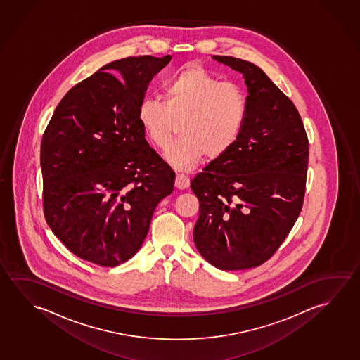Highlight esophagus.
<instances>
[{
  "mask_svg": "<svg viewBox=\"0 0 360 360\" xmlns=\"http://www.w3.org/2000/svg\"><path fill=\"white\" fill-rule=\"evenodd\" d=\"M190 183V179L186 176L183 172H176V180H175V185L177 188H186Z\"/></svg>",
  "mask_w": 360,
  "mask_h": 360,
  "instance_id": "34e87169",
  "label": "esophagus"
}]
</instances>
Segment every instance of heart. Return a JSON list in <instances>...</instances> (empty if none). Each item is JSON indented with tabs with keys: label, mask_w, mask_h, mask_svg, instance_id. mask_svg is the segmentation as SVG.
Returning <instances> with one entry per match:
<instances>
[{
	"label": "heart",
	"mask_w": 360,
	"mask_h": 360,
	"mask_svg": "<svg viewBox=\"0 0 360 360\" xmlns=\"http://www.w3.org/2000/svg\"><path fill=\"white\" fill-rule=\"evenodd\" d=\"M164 103L143 100L137 119L153 145L166 150L181 122V139L166 159L186 170L206 154L219 159L234 148L245 125L248 96L243 86L223 81L201 63H190L172 72L164 85Z\"/></svg>",
	"instance_id": "heart-1"
}]
</instances>
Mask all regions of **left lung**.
Wrapping results in <instances>:
<instances>
[{
  "label": "left lung",
  "instance_id": "8db88e82",
  "mask_svg": "<svg viewBox=\"0 0 360 360\" xmlns=\"http://www.w3.org/2000/svg\"><path fill=\"white\" fill-rule=\"evenodd\" d=\"M212 58L244 75L249 108L234 148L191 180L200 204L195 245L215 268H255L274 255L302 212L308 136L295 105L263 70Z\"/></svg>",
  "mask_w": 360,
  "mask_h": 360
}]
</instances>
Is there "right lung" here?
Here are the masks:
<instances>
[{
  "mask_svg": "<svg viewBox=\"0 0 360 360\" xmlns=\"http://www.w3.org/2000/svg\"><path fill=\"white\" fill-rule=\"evenodd\" d=\"M172 56L105 65L60 101L41 143L44 214L76 257L112 268L136 254L175 172L137 119L148 84Z\"/></svg>",
  "mask_w": 360,
  "mask_h": 360,
  "instance_id": "add662e5",
  "label": "right lung"
}]
</instances>
